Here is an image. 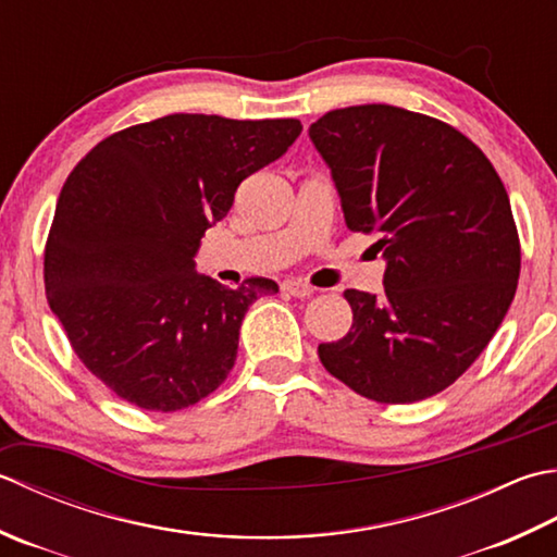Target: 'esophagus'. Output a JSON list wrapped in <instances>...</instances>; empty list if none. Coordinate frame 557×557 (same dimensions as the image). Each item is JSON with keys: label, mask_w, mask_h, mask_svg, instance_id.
<instances>
[{"label": "esophagus", "mask_w": 557, "mask_h": 557, "mask_svg": "<svg viewBox=\"0 0 557 557\" xmlns=\"http://www.w3.org/2000/svg\"><path fill=\"white\" fill-rule=\"evenodd\" d=\"M280 289L289 294V297H299V299H307L313 294V287H309L307 282H299V280H285Z\"/></svg>", "instance_id": "1"}]
</instances>
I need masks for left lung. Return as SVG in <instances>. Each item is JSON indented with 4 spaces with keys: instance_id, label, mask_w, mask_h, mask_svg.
<instances>
[{
    "instance_id": "1",
    "label": "left lung",
    "mask_w": 557,
    "mask_h": 557,
    "mask_svg": "<svg viewBox=\"0 0 557 557\" xmlns=\"http://www.w3.org/2000/svg\"><path fill=\"white\" fill-rule=\"evenodd\" d=\"M350 232L376 236L384 294L345 289L352 329L321 364L376 403L451 386L515 299L521 246L505 183L481 147L437 117L386 103L337 108L309 127Z\"/></svg>"
}]
</instances>
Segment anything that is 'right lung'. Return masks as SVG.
Returning a JSON list of instances; mask_svg holds the SVG:
<instances>
[{
    "mask_svg": "<svg viewBox=\"0 0 557 557\" xmlns=\"http://www.w3.org/2000/svg\"><path fill=\"white\" fill-rule=\"evenodd\" d=\"M299 133L294 117L173 113L113 133L72 169L42 277L72 350L117 398L173 412L224 384L248 307L277 285L226 289L193 256L242 181Z\"/></svg>",
    "mask_w": 557,
    "mask_h": 557,
    "instance_id": "1",
    "label": "right lung"
}]
</instances>
